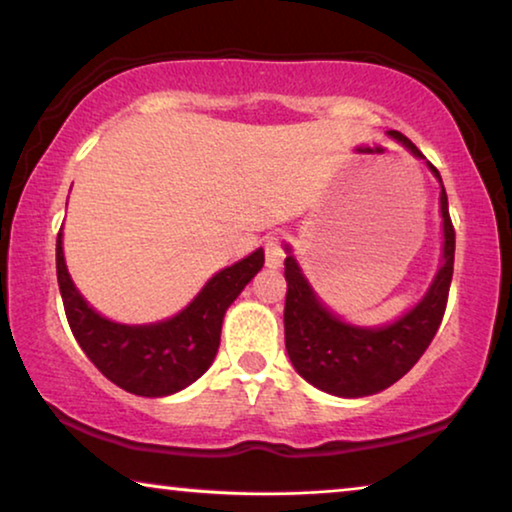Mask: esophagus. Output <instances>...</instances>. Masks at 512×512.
<instances>
[{
  "instance_id": "obj_1",
  "label": "esophagus",
  "mask_w": 512,
  "mask_h": 512,
  "mask_svg": "<svg viewBox=\"0 0 512 512\" xmlns=\"http://www.w3.org/2000/svg\"><path fill=\"white\" fill-rule=\"evenodd\" d=\"M264 250H266V266H269V269H280L285 259V250H283V243H280V236L276 234L266 236Z\"/></svg>"
}]
</instances>
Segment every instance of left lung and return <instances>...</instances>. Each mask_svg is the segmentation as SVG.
Instances as JSON below:
<instances>
[{
    "label": "left lung",
    "instance_id": "1",
    "mask_svg": "<svg viewBox=\"0 0 512 512\" xmlns=\"http://www.w3.org/2000/svg\"><path fill=\"white\" fill-rule=\"evenodd\" d=\"M390 139L401 143L410 155H424L401 132H390ZM427 167L441 185L438 211H441L443 250L441 264L427 292L415 306L397 320L378 327L352 325L320 299L311 280L285 243V348L294 371L318 390L343 399L371 397L387 390L413 369L422 352L436 336L448 301L452 266H455V229L448 213V194L441 174Z\"/></svg>",
    "mask_w": 512,
    "mask_h": 512
}]
</instances>
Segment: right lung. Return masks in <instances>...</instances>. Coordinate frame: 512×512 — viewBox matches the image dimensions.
<instances>
[{"label": "right lung", "mask_w": 512, "mask_h": 512, "mask_svg": "<svg viewBox=\"0 0 512 512\" xmlns=\"http://www.w3.org/2000/svg\"><path fill=\"white\" fill-rule=\"evenodd\" d=\"M57 283L78 345L106 378L136 397H169L204 376L220 348L227 308L264 266V250L213 273L183 311L148 325H125L95 311L71 280L62 229L55 248Z\"/></svg>", "instance_id": "add662e5"}]
</instances>
